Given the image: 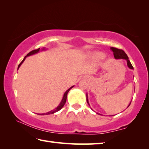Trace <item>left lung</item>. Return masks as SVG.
<instances>
[{
	"label": "left lung",
	"instance_id": "8db88e82",
	"mask_svg": "<svg viewBox=\"0 0 149 149\" xmlns=\"http://www.w3.org/2000/svg\"><path fill=\"white\" fill-rule=\"evenodd\" d=\"M111 49L112 50L113 53V55H114V57L116 59H125V60H126V61H127V65H128L129 68L132 69V70L134 69L133 66H132V64L130 63V61H129L128 56H127L126 53L124 52L123 50L119 49H117V48H115V47H111ZM86 102H87L88 104L89 105L88 100L87 94H86ZM130 104H131V103H130V104H129V105L128 106V107L130 106ZM97 114H99V113H97Z\"/></svg>",
	"mask_w": 149,
	"mask_h": 149
}]
</instances>
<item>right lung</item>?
<instances>
[{
  "label": "right lung",
  "instance_id": "obj_1",
  "mask_svg": "<svg viewBox=\"0 0 149 149\" xmlns=\"http://www.w3.org/2000/svg\"><path fill=\"white\" fill-rule=\"evenodd\" d=\"M40 48H38V49H35V50H32V51H31V52L27 54V55H26L25 56V58H23V60L22 61H21V63L19 64L18 68H17V70H18V69H19V68L20 66L21 65V64H22V63H23V62H24V61L25 60L26 57H27V56H31V55H34V54H36V53H38L39 51H40ZM42 50H45V48H43ZM73 87H74V86H71V87H70L69 89H68V90L65 92V93L64 94L63 98V99H62V100H61V103H60V104L58 105V106L57 107H56L55 109L51 110V111H49V112L45 113H42V114H40V115H44L53 114V113H56V112L58 111L59 110H61V109H62V108L63 107V106L64 105V104H65V103H66V98H67V94H68V92H69V91L70 90V89H71V88H73Z\"/></svg>",
  "mask_w": 149,
  "mask_h": 149
}]
</instances>
